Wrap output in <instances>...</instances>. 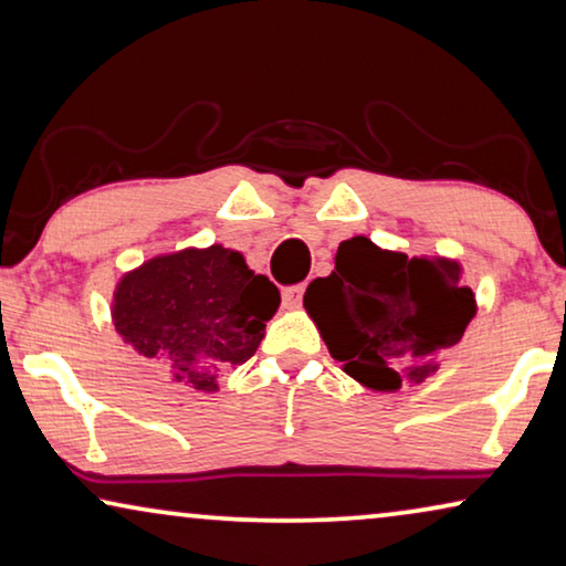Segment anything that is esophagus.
<instances>
[{
    "label": "esophagus",
    "instance_id": "34e87169",
    "mask_svg": "<svg viewBox=\"0 0 566 566\" xmlns=\"http://www.w3.org/2000/svg\"><path fill=\"white\" fill-rule=\"evenodd\" d=\"M302 297H305V284H294V286H286V290L282 292V300L286 307H297Z\"/></svg>",
    "mask_w": 566,
    "mask_h": 566
}]
</instances>
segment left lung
<instances>
[{
    "label": "left lung",
    "instance_id": "1",
    "mask_svg": "<svg viewBox=\"0 0 566 566\" xmlns=\"http://www.w3.org/2000/svg\"><path fill=\"white\" fill-rule=\"evenodd\" d=\"M305 307L345 374L396 391L427 378L460 343L475 297L458 261L409 259L356 235L337 247L335 272L307 286Z\"/></svg>",
    "mask_w": 566,
    "mask_h": 566
}]
</instances>
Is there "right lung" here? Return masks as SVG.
Instances as JSON below:
<instances>
[{"instance_id": "obj_1", "label": "right lung", "mask_w": 566, "mask_h": 566, "mask_svg": "<svg viewBox=\"0 0 566 566\" xmlns=\"http://www.w3.org/2000/svg\"><path fill=\"white\" fill-rule=\"evenodd\" d=\"M280 290L239 251L210 247L157 256L126 274L114 294V325L142 356L177 381L216 391V374L254 356Z\"/></svg>"}]
</instances>
